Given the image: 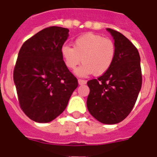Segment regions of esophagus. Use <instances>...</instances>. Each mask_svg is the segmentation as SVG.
Wrapping results in <instances>:
<instances>
[{
	"label": "esophagus",
	"instance_id": "34e87169",
	"mask_svg": "<svg viewBox=\"0 0 157 157\" xmlns=\"http://www.w3.org/2000/svg\"><path fill=\"white\" fill-rule=\"evenodd\" d=\"M78 81V84H79V85H84V84L86 83V80L81 79V78H79Z\"/></svg>",
	"mask_w": 157,
	"mask_h": 157
}]
</instances>
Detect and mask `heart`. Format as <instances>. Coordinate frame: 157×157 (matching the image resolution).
Instances as JSON below:
<instances>
[{
	"label": "heart",
	"mask_w": 157,
	"mask_h": 157,
	"mask_svg": "<svg viewBox=\"0 0 157 157\" xmlns=\"http://www.w3.org/2000/svg\"><path fill=\"white\" fill-rule=\"evenodd\" d=\"M61 55L65 65L71 70H75L81 61L84 63L76 71L78 75L86 76L92 73L101 75L109 70L114 62L116 46L111 38L88 33L77 37L73 48L63 45Z\"/></svg>",
	"instance_id": "1"
}]
</instances>
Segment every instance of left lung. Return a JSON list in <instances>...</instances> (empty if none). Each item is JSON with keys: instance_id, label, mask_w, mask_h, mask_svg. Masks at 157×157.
<instances>
[{"instance_id": "obj_1", "label": "left lung", "mask_w": 157, "mask_h": 157, "mask_svg": "<svg viewBox=\"0 0 157 157\" xmlns=\"http://www.w3.org/2000/svg\"><path fill=\"white\" fill-rule=\"evenodd\" d=\"M116 46L115 60L109 70L98 78L89 80L87 109L96 120L116 124L130 113L141 88L140 56L130 40L120 32L107 28Z\"/></svg>"}]
</instances>
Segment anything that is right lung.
<instances>
[{"instance_id":"1","label":"right lung","mask_w":157,"mask_h":157,"mask_svg":"<svg viewBox=\"0 0 157 157\" xmlns=\"http://www.w3.org/2000/svg\"><path fill=\"white\" fill-rule=\"evenodd\" d=\"M68 32L55 26L43 29L19 52L13 78L19 106L37 123H48L61 114L78 85L61 55Z\"/></svg>"}]
</instances>
